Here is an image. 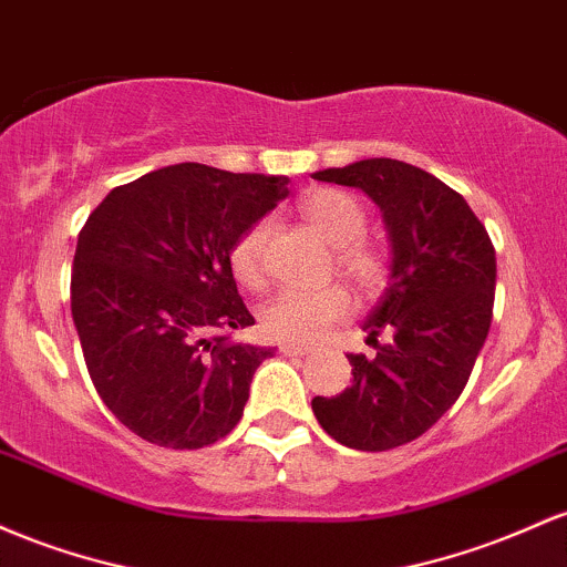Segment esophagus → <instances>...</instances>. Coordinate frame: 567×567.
Listing matches in <instances>:
<instances>
[{
	"label": "esophagus",
	"mask_w": 567,
	"mask_h": 567,
	"mask_svg": "<svg viewBox=\"0 0 567 567\" xmlns=\"http://www.w3.org/2000/svg\"><path fill=\"white\" fill-rule=\"evenodd\" d=\"M281 353H284V355H308V353H310V348H305V346H295V342H284V346H281Z\"/></svg>",
	"instance_id": "34e87169"
}]
</instances>
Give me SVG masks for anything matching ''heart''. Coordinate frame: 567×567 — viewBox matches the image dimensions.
<instances>
[{"label":"heart","instance_id":"1","mask_svg":"<svg viewBox=\"0 0 567 567\" xmlns=\"http://www.w3.org/2000/svg\"><path fill=\"white\" fill-rule=\"evenodd\" d=\"M300 214L323 240L334 246V267L364 295L383 289L391 276V254L383 244L367 238V212L355 195L334 187H316L300 200ZM272 221H251L230 246L233 276L249 289L267 284V240ZM351 291L342 284L318 289H284L265 305L262 329L278 342L308 346L351 310Z\"/></svg>","mask_w":567,"mask_h":567}]
</instances>
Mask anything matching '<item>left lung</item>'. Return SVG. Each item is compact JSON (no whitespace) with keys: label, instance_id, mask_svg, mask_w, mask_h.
<instances>
[{"label":"left lung","instance_id":"obj_1","mask_svg":"<svg viewBox=\"0 0 567 567\" xmlns=\"http://www.w3.org/2000/svg\"><path fill=\"white\" fill-rule=\"evenodd\" d=\"M313 179L364 189L391 238V278L364 321L378 353H348L351 388L313 399L329 436L383 453L423 436L466 388L493 321V240L463 195L417 165L369 157Z\"/></svg>","mask_w":567,"mask_h":567}]
</instances>
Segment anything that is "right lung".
Listing matches in <instances>:
<instances>
[{
    "label": "right lung",
    "mask_w": 567,
    "mask_h": 567,
    "mask_svg": "<svg viewBox=\"0 0 567 567\" xmlns=\"http://www.w3.org/2000/svg\"><path fill=\"white\" fill-rule=\"evenodd\" d=\"M286 193L284 176L179 163L114 187L87 216L72 318L101 402L136 436L200 450L238 425L272 348L230 337L254 323L230 246Z\"/></svg>",
    "instance_id": "obj_1"
}]
</instances>
